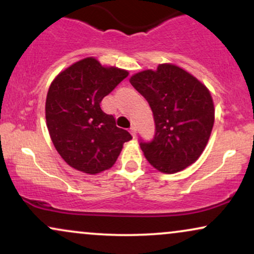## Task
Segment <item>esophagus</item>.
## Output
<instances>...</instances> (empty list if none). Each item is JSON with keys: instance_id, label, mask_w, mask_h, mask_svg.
Returning a JSON list of instances; mask_svg holds the SVG:
<instances>
[{"instance_id": "esophagus-1", "label": "esophagus", "mask_w": 254, "mask_h": 254, "mask_svg": "<svg viewBox=\"0 0 254 254\" xmlns=\"http://www.w3.org/2000/svg\"><path fill=\"white\" fill-rule=\"evenodd\" d=\"M130 133L132 135V137H136V127H130Z\"/></svg>"}]
</instances>
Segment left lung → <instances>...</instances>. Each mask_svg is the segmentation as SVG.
Masks as SVG:
<instances>
[{
	"instance_id": "obj_1",
	"label": "left lung",
	"mask_w": 254,
	"mask_h": 254,
	"mask_svg": "<svg viewBox=\"0 0 254 254\" xmlns=\"http://www.w3.org/2000/svg\"><path fill=\"white\" fill-rule=\"evenodd\" d=\"M130 83L149 104L155 122L151 142L139 145L149 164L173 174L196 162L210 137L215 121L209 89L193 75L171 63L143 70Z\"/></svg>"
}]
</instances>
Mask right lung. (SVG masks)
Instances as JSON below:
<instances>
[{"mask_svg":"<svg viewBox=\"0 0 254 254\" xmlns=\"http://www.w3.org/2000/svg\"><path fill=\"white\" fill-rule=\"evenodd\" d=\"M129 72L103 66L94 57L71 64L55 77L45 103V117L55 148L70 167L87 174L109 170L132 137L116 127L101 100Z\"/></svg>","mask_w":254,"mask_h":254,"instance_id":"right-lung-1","label":"right lung"}]
</instances>
